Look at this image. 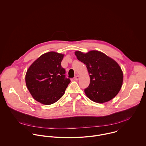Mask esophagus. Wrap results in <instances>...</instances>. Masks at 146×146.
I'll return each instance as SVG.
<instances>
[{"label": "esophagus", "instance_id": "1", "mask_svg": "<svg viewBox=\"0 0 146 146\" xmlns=\"http://www.w3.org/2000/svg\"><path fill=\"white\" fill-rule=\"evenodd\" d=\"M74 79H75V80H78L79 79V76H78V75L75 76L74 77Z\"/></svg>", "mask_w": 146, "mask_h": 146}]
</instances>
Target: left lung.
I'll return each mask as SVG.
<instances>
[{
    "mask_svg": "<svg viewBox=\"0 0 146 146\" xmlns=\"http://www.w3.org/2000/svg\"><path fill=\"white\" fill-rule=\"evenodd\" d=\"M77 58L84 63L90 76V84L84 89L86 96L97 103L111 100L119 92L123 82V73L115 61L97 50L86 53L76 51Z\"/></svg>",
    "mask_w": 146,
    "mask_h": 146,
    "instance_id": "obj_1",
    "label": "left lung"
}]
</instances>
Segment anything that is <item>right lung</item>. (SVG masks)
<instances>
[{"label":"right lung","instance_id":"obj_1","mask_svg":"<svg viewBox=\"0 0 146 146\" xmlns=\"http://www.w3.org/2000/svg\"><path fill=\"white\" fill-rule=\"evenodd\" d=\"M64 55L54 52L42 54L27 71L25 81L28 90L38 102L53 104L64 94L70 83L61 66Z\"/></svg>","mask_w":146,"mask_h":146}]
</instances>
